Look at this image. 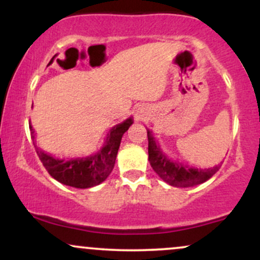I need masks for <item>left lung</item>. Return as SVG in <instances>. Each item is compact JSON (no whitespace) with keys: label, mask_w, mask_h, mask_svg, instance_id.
Returning a JSON list of instances; mask_svg holds the SVG:
<instances>
[{"label":"left lung","mask_w":260,"mask_h":260,"mask_svg":"<svg viewBox=\"0 0 260 260\" xmlns=\"http://www.w3.org/2000/svg\"><path fill=\"white\" fill-rule=\"evenodd\" d=\"M148 153L151 168L166 183L174 187H192L208 181L219 171L220 165L210 169L188 168L182 162L170 160L161 151L151 132L148 129Z\"/></svg>","instance_id":"obj_1"}]
</instances>
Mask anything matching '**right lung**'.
<instances>
[{
  "label": "right lung",
  "instance_id": "add662e5",
  "mask_svg": "<svg viewBox=\"0 0 260 260\" xmlns=\"http://www.w3.org/2000/svg\"><path fill=\"white\" fill-rule=\"evenodd\" d=\"M53 58H55V56L49 62V64L52 63ZM132 123V118H128L122 123L116 124L110 131L105 145L98 153L90 155L88 157H82V159L77 157V159L59 160L46 154L40 148H38L35 145V142L34 147L37 149V154L39 159L43 162L44 168L47 170V172L55 180L66 184V186L90 188L100 184L101 182L106 180L107 176L111 174L113 166H115L122 136H123L124 132H127V129ZM29 128H30L31 139H34V129H32L30 123H29Z\"/></svg>",
  "mask_w": 260,
  "mask_h": 260
}]
</instances>
